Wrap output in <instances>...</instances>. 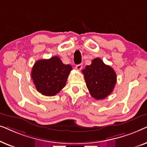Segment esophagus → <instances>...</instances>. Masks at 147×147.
I'll return each mask as SVG.
<instances>
[{
	"instance_id": "34e87169",
	"label": "esophagus",
	"mask_w": 147,
	"mask_h": 147,
	"mask_svg": "<svg viewBox=\"0 0 147 147\" xmlns=\"http://www.w3.org/2000/svg\"><path fill=\"white\" fill-rule=\"evenodd\" d=\"M82 68V64H78V65H76V69L77 70H80Z\"/></svg>"
}]
</instances>
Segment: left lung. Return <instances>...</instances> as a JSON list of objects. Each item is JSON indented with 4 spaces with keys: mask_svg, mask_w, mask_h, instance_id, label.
I'll return each instance as SVG.
<instances>
[{
    "mask_svg": "<svg viewBox=\"0 0 147 147\" xmlns=\"http://www.w3.org/2000/svg\"><path fill=\"white\" fill-rule=\"evenodd\" d=\"M82 71L90 95L96 100H103L113 91L116 74L100 58L94 59L91 65L86 66Z\"/></svg>",
    "mask_w": 147,
    "mask_h": 147,
    "instance_id": "1",
    "label": "left lung"
}]
</instances>
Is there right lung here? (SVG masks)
Segmentation results:
<instances>
[{
    "mask_svg": "<svg viewBox=\"0 0 147 147\" xmlns=\"http://www.w3.org/2000/svg\"><path fill=\"white\" fill-rule=\"evenodd\" d=\"M71 66L65 65L57 56L38 60L34 64L31 78L35 88L44 96H53L65 87Z\"/></svg>",
    "mask_w": 147,
    "mask_h": 147,
    "instance_id": "1",
    "label": "right lung"
}]
</instances>
